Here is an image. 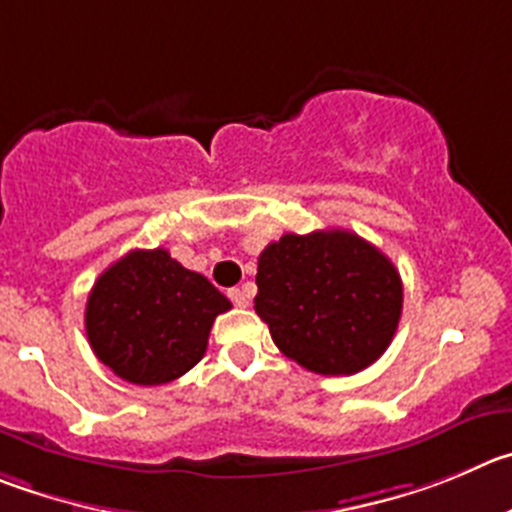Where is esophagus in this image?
<instances>
[{
	"label": "esophagus",
	"mask_w": 512,
	"mask_h": 512,
	"mask_svg": "<svg viewBox=\"0 0 512 512\" xmlns=\"http://www.w3.org/2000/svg\"><path fill=\"white\" fill-rule=\"evenodd\" d=\"M229 298H232V303L237 305V308H247V305H250V290H247V288H232V290H229Z\"/></svg>",
	"instance_id": "obj_1"
}]
</instances>
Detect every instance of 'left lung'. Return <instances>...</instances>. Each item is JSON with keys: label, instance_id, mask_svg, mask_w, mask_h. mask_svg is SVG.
I'll return each mask as SVG.
<instances>
[{"label": "left lung", "instance_id": "8db88e82", "mask_svg": "<svg viewBox=\"0 0 512 512\" xmlns=\"http://www.w3.org/2000/svg\"><path fill=\"white\" fill-rule=\"evenodd\" d=\"M255 310L313 374L351 376L389 348L404 288L389 257L348 229L283 234L257 260Z\"/></svg>", "mask_w": 512, "mask_h": 512}]
</instances>
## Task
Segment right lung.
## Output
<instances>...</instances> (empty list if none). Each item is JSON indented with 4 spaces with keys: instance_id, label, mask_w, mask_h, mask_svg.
Wrapping results in <instances>:
<instances>
[{
    "instance_id": "obj_1",
    "label": "right lung",
    "mask_w": 512,
    "mask_h": 512,
    "mask_svg": "<svg viewBox=\"0 0 512 512\" xmlns=\"http://www.w3.org/2000/svg\"><path fill=\"white\" fill-rule=\"evenodd\" d=\"M232 308L166 250H131L95 280L85 305L90 348L128 384L159 386L202 361L219 313Z\"/></svg>"
}]
</instances>
